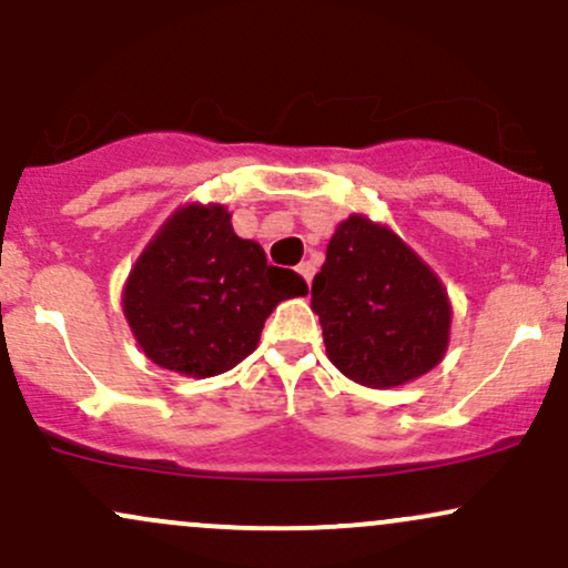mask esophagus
Wrapping results in <instances>:
<instances>
[{"label": "esophagus", "mask_w": 568, "mask_h": 568, "mask_svg": "<svg viewBox=\"0 0 568 568\" xmlns=\"http://www.w3.org/2000/svg\"><path fill=\"white\" fill-rule=\"evenodd\" d=\"M314 272H317V266H314L312 262H302V264H298V275H302V277H304L306 283H310V285H312V277H314Z\"/></svg>", "instance_id": "34e87169"}]
</instances>
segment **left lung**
<instances>
[{
	"mask_svg": "<svg viewBox=\"0 0 568 568\" xmlns=\"http://www.w3.org/2000/svg\"><path fill=\"white\" fill-rule=\"evenodd\" d=\"M327 359L346 378L394 388L436 367L449 344L447 291L384 224L352 214L327 243L312 283Z\"/></svg>",
	"mask_w": 568,
	"mask_h": 568,
	"instance_id": "8db88e82",
	"label": "left lung"
}]
</instances>
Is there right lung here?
<instances>
[{"label":"right lung","mask_w":568,"mask_h":568,"mask_svg":"<svg viewBox=\"0 0 568 568\" xmlns=\"http://www.w3.org/2000/svg\"><path fill=\"white\" fill-rule=\"evenodd\" d=\"M306 296L302 275L266 264L232 230L227 209L174 211L129 272L124 314L136 344L166 371L211 378L256 349L280 302Z\"/></svg>","instance_id":"1"}]
</instances>
